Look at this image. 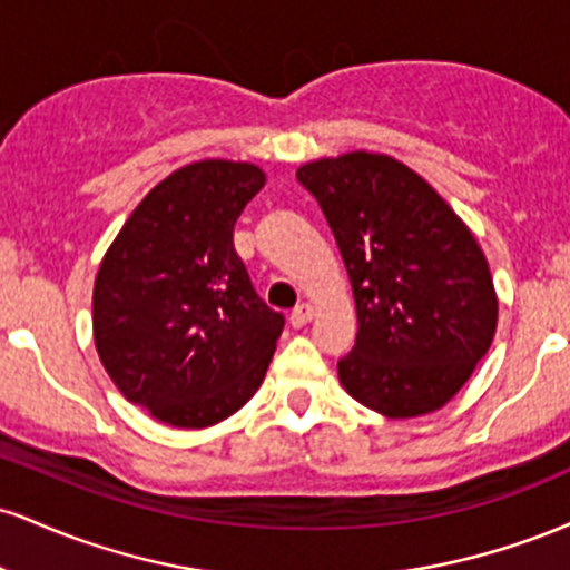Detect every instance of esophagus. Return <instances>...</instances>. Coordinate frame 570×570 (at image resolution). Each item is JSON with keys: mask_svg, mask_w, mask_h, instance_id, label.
Wrapping results in <instances>:
<instances>
[{"mask_svg": "<svg viewBox=\"0 0 570 570\" xmlns=\"http://www.w3.org/2000/svg\"><path fill=\"white\" fill-rule=\"evenodd\" d=\"M313 313H316V307H313L311 303H299L297 307H294L292 316H289V322H292L294 330H303L305 324H311Z\"/></svg>", "mask_w": 570, "mask_h": 570, "instance_id": "obj_1", "label": "esophagus"}]
</instances>
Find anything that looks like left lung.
I'll return each mask as SVG.
<instances>
[{"label": "left lung", "mask_w": 570, "mask_h": 570, "mask_svg": "<svg viewBox=\"0 0 570 570\" xmlns=\"http://www.w3.org/2000/svg\"><path fill=\"white\" fill-rule=\"evenodd\" d=\"M297 179L330 222L356 299V345L337 362L343 389L394 421L444 407L499 324L493 276L466 222L391 155L311 160Z\"/></svg>", "instance_id": "left-lung-1"}]
</instances>
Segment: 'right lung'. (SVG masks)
I'll return each mask as SVG.
<instances>
[{"label": "right lung", "mask_w": 570, "mask_h": 570, "mask_svg": "<svg viewBox=\"0 0 570 570\" xmlns=\"http://www.w3.org/2000/svg\"><path fill=\"white\" fill-rule=\"evenodd\" d=\"M265 187L254 163L198 160L144 195L94 284V340L128 402L176 429L225 421L257 394L284 316L233 248V227Z\"/></svg>", "instance_id": "obj_1"}]
</instances>
